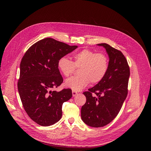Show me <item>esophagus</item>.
<instances>
[{
	"label": "esophagus",
	"mask_w": 151,
	"mask_h": 151,
	"mask_svg": "<svg viewBox=\"0 0 151 151\" xmlns=\"http://www.w3.org/2000/svg\"><path fill=\"white\" fill-rule=\"evenodd\" d=\"M78 94L77 93V92H76V91H72V96H76Z\"/></svg>",
	"instance_id": "34e87169"
}]
</instances>
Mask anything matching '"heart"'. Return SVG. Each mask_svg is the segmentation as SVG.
Listing matches in <instances>:
<instances>
[{
	"label": "heart",
	"mask_w": 151,
	"mask_h": 151,
	"mask_svg": "<svg viewBox=\"0 0 151 151\" xmlns=\"http://www.w3.org/2000/svg\"><path fill=\"white\" fill-rule=\"evenodd\" d=\"M74 62L66 57L60 58L58 67L65 77H68L79 67V75L72 76L65 81V84L75 91H80L91 83L101 81L108 69L109 60L103 53H95L89 49H84L76 53Z\"/></svg>",
	"instance_id": "b5f03b06"
}]
</instances>
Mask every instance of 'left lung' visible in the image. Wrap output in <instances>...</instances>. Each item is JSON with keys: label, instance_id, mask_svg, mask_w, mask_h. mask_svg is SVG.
Here are the masks:
<instances>
[{"label": "left lung", "instance_id": "1", "mask_svg": "<svg viewBox=\"0 0 151 151\" xmlns=\"http://www.w3.org/2000/svg\"><path fill=\"white\" fill-rule=\"evenodd\" d=\"M98 45L106 49L109 66L103 79L83 93L86 102L81 108V118L92 127L106 125L117 116L127 98L130 76L127 60L120 50L106 43Z\"/></svg>", "mask_w": 151, "mask_h": 151}]
</instances>
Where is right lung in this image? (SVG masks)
Here are the masks:
<instances>
[{"label":"right lung","instance_id":"right-lung-1","mask_svg":"<svg viewBox=\"0 0 151 151\" xmlns=\"http://www.w3.org/2000/svg\"><path fill=\"white\" fill-rule=\"evenodd\" d=\"M77 48L47 38L32 45L22 58L18 91L26 113L40 125L50 126L60 120L63 103L72 96L70 89H52L63 81L58 60Z\"/></svg>","mask_w":151,"mask_h":151}]
</instances>
